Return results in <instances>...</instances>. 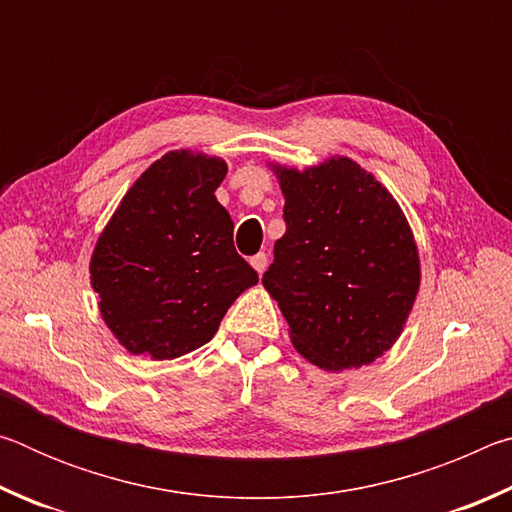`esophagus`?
<instances>
[{
  "mask_svg": "<svg viewBox=\"0 0 512 512\" xmlns=\"http://www.w3.org/2000/svg\"><path fill=\"white\" fill-rule=\"evenodd\" d=\"M266 264H268L266 253H257V255L250 257V266H253L259 275H262V273L266 271Z\"/></svg>",
  "mask_w": 512,
  "mask_h": 512,
  "instance_id": "esophagus-1",
  "label": "esophagus"
}]
</instances>
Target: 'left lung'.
<instances>
[{"label": "left lung", "instance_id": "left-lung-1", "mask_svg": "<svg viewBox=\"0 0 512 512\" xmlns=\"http://www.w3.org/2000/svg\"><path fill=\"white\" fill-rule=\"evenodd\" d=\"M271 167L287 232L262 284L293 348L329 372L370 366L400 339L420 291L411 225L393 194L345 155L302 171Z\"/></svg>", "mask_w": 512, "mask_h": 512}]
</instances>
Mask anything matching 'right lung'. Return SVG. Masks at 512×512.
Here are the masks:
<instances>
[{
    "instance_id": "1",
    "label": "right lung",
    "mask_w": 512,
    "mask_h": 512,
    "mask_svg": "<svg viewBox=\"0 0 512 512\" xmlns=\"http://www.w3.org/2000/svg\"><path fill=\"white\" fill-rule=\"evenodd\" d=\"M225 173L216 155L164 153L97 239L90 282L101 318L137 357L164 361L201 348L259 280L237 255L235 223L214 196Z\"/></svg>"
}]
</instances>
